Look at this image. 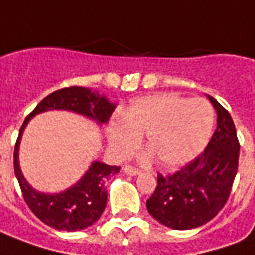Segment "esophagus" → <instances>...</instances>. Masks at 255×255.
<instances>
[{
	"mask_svg": "<svg viewBox=\"0 0 255 255\" xmlns=\"http://www.w3.org/2000/svg\"><path fill=\"white\" fill-rule=\"evenodd\" d=\"M123 170H124V172H126V174H128V175H138V174L140 172V170L135 168V167H132V165H126Z\"/></svg>",
	"mask_w": 255,
	"mask_h": 255,
	"instance_id": "obj_1",
	"label": "esophagus"
}]
</instances>
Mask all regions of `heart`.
<instances>
[{
  "mask_svg": "<svg viewBox=\"0 0 255 255\" xmlns=\"http://www.w3.org/2000/svg\"><path fill=\"white\" fill-rule=\"evenodd\" d=\"M213 128L214 110L207 101L163 92L133 101L106 132L119 157L131 156L146 135V147L158 164L177 168L203 152Z\"/></svg>",
  "mask_w": 255,
  "mask_h": 255,
  "instance_id": "1",
  "label": "heart"
}]
</instances>
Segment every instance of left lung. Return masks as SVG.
I'll use <instances>...</instances> for the list:
<instances>
[{"label": "left lung", "mask_w": 255, "mask_h": 255, "mask_svg": "<svg viewBox=\"0 0 255 255\" xmlns=\"http://www.w3.org/2000/svg\"><path fill=\"white\" fill-rule=\"evenodd\" d=\"M217 110V129L204 152L170 175H157L146 207L165 227L183 231L204 225L229 199L239 164V139L229 112L208 95Z\"/></svg>", "instance_id": "obj_1"}]
</instances>
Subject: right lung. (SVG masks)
Listing matches in <instances>:
<instances>
[{
    "label": "right lung",
    "instance_id": "add662e5",
    "mask_svg": "<svg viewBox=\"0 0 255 255\" xmlns=\"http://www.w3.org/2000/svg\"><path fill=\"white\" fill-rule=\"evenodd\" d=\"M115 108V103H110L106 98L92 92L90 88L66 87L44 98L24 119L13 152L15 175L28 208L48 227L58 231L73 232L91 227L95 221L99 220L108 202V190L105 188V183L112 175L120 171V167L94 161L84 177L72 188L56 195L40 193L26 182L19 167V140L26 124L37 113L52 109L72 110L103 124L109 122Z\"/></svg>",
    "mask_w": 255,
    "mask_h": 255
}]
</instances>
